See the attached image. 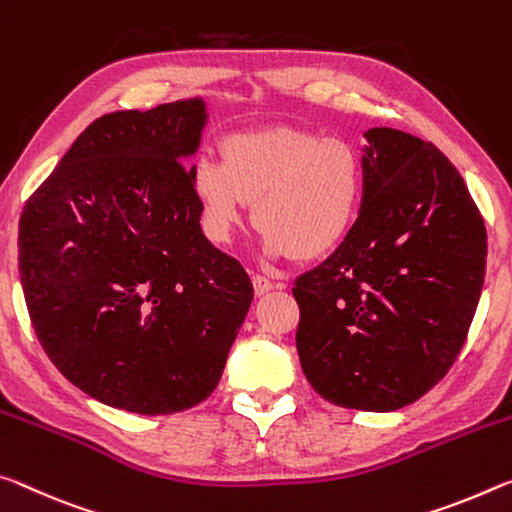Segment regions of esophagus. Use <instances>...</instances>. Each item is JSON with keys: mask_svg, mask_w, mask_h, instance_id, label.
Here are the masks:
<instances>
[{"mask_svg": "<svg viewBox=\"0 0 512 512\" xmlns=\"http://www.w3.org/2000/svg\"><path fill=\"white\" fill-rule=\"evenodd\" d=\"M251 283H254V292L258 297L267 295V292L274 290V288H281V286H276V283H272L270 279H265V276H261V274L251 276Z\"/></svg>", "mask_w": 512, "mask_h": 512, "instance_id": "esophagus-1", "label": "esophagus"}]
</instances>
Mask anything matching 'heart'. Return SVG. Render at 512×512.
I'll return each instance as SVG.
<instances>
[{
    "label": "heart",
    "mask_w": 512,
    "mask_h": 512,
    "mask_svg": "<svg viewBox=\"0 0 512 512\" xmlns=\"http://www.w3.org/2000/svg\"><path fill=\"white\" fill-rule=\"evenodd\" d=\"M192 188L215 242H229L254 201L251 222L263 231L265 254L311 261L354 229L365 170L347 140L276 127L224 138L220 163L199 158L192 165Z\"/></svg>",
    "instance_id": "heart-1"
}]
</instances>
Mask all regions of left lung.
Masks as SVG:
<instances>
[{"label":"left lung","instance_id":"left-lung-1","mask_svg":"<svg viewBox=\"0 0 512 512\" xmlns=\"http://www.w3.org/2000/svg\"><path fill=\"white\" fill-rule=\"evenodd\" d=\"M365 140L354 229L292 288L297 351L317 395L390 413L426 395L463 349L488 238L438 147L390 127L365 131Z\"/></svg>","mask_w":512,"mask_h":512}]
</instances>
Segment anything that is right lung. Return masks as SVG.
Here are the masks:
<instances>
[{"mask_svg":"<svg viewBox=\"0 0 512 512\" xmlns=\"http://www.w3.org/2000/svg\"><path fill=\"white\" fill-rule=\"evenodd\" d=\"M201 97L102 115L24 204L29 317L67 381L106 406L170 415L211 397L254 299L199 226Z\"/></svg>","mask_w":512,"mask_h":512,"instance_id":"add662e5","label":"right lung"}]
</instances>
